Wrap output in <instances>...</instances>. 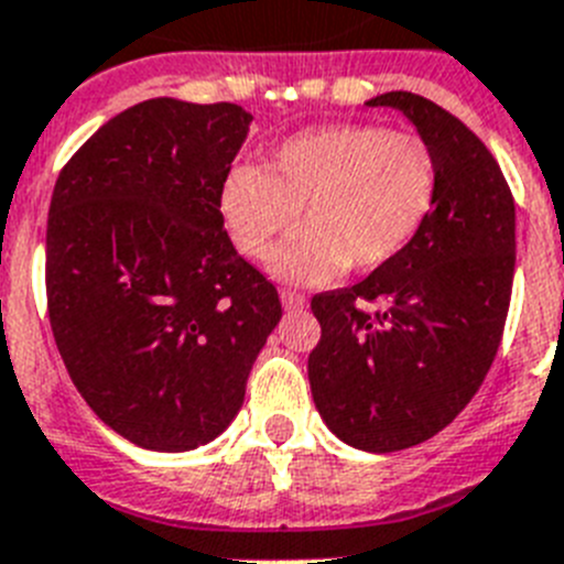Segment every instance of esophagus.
I'll return each mask as SVG.
<instances>
[{
	"mask_svg": "<svg viewBox=\"0 0 564 564\" xmlns=\"http://www.w3.org/2000/svg\"><path fill=\"white\" fill-rule=\"evenodd\" d=\"M279 296H282V305H285V307H291V311H296V307H305V305H307L305 293L291 291V288H285V291L279 293Z\"/></svg>",
	"mask_w": 564,
	"mask_h": 564,
	"instance_id": "34e87169",
	"label": "esophagus"
}]
</instances>
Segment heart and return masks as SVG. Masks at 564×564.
I'll return each mask as SVG.
<instances>
[{
	"mask_svg": "<svg viewBox=\"0 0 564 564\" xmlns=\"http://www.w3.org/2000/svg\"><path fill=\"white\" fill-rule=\"evenodd\" d=\"M437 158L415 132L347 123L288 138L265 172L237 166L223 183L220 212L234 246L268 259L302 212V231L273 257L293 282H325L338 271L387 265L430 220Z\"/></svg>",
	"mask_w": 564,
	"mask_h": 564,
	"instance_id": "1",
	"label": "heart"
}]
</instances>
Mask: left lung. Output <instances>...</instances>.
I'll return each mask as SVG.
<instances>
[{"instance_id": "left-lung-1", "label": "left lung", "mask_w": 564, "mask_h": 564, "mask_svg": "<svg viewBox=\"0 0 564 564\" xmlns=\"http://www.w3.org/2000/svg\"><path fill=\"white\" fill-rule=\"evenodd\" d=\"M432 143L437 197L417 237L352 288L316 293L322 338L307 358L318 415L356 449L401 452L449 426L480 390L514 285V194L460 118L387 93ZM378 301V312L366 305Z\"/></svg>"}]
</instances>
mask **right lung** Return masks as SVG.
I'll list each match as a JSON object with an SVG mask.
<instances>
[{"label":"right lung","instance_id":"1","mask_svg":"<svg viewBox=\"0 0 564 564\" xmlns=\"http://www.w3.org/2000/svg\"><path fill=\"white\" fill-rule=\"evenodd\" d=\"M248 123L237 104L141 101L104 123L53 188V338L89 410L143 449L220 435L282 316L273 282L223 226Z\"/></svg>","mask_w":564,"mask_h":564}]
</instances>
